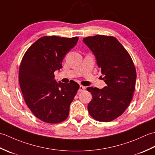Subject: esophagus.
<instances>
[{
	"label": "esophagus",
	"mask_w": 155,
	"mask_h": 155,
	"mask_svg": "<svg viewBox=\"0 0 155 155\" xmlns=\"http://www.w3.org/2000/svg\"><path fill=\"white\" fill-rule=\"evenodd\" d=\"M84 88H85L84 87L82 86V85H80V86H79V88H78V92H81V91H84Z\"/></svg>",
	"instance_id": "1"
}]
</instances>
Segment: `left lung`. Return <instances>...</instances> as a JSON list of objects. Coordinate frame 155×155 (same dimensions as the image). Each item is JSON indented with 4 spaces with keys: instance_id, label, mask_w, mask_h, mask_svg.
Instances as JSON below:
<instances>
[{
    "instance_id": "1",
    "label": "left lung",
    "mask_w": 155,
    "mask_h": 155,
    "mask_svg": "<svg viewBox=\"0 0 155 155\" xmlns=\"http://www.w3.org/2000/svg\"><path fill=\"white\" fill-rule=\"evenodd\" d=\"M83 42L93 52L107 84L102 89L87 88L93 96L88 104V113L97 120L111 121L123 114L132 101L135 67L126 49L114 37L96 35L84 38Z\"/></svg>"
}]
</instances>
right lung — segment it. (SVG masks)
<instances>
[{"label": "right lung", "mask_w": 155, "mask_h": 155, "mask_svg": "<svg viewBox=\"0 0 155 155\" xmlns=\"http://www.w3.org/2000/svg\"><path fill=\"white\" fill-rule=\"evenodd\" d=\"M78 40V37H41L29 47L22 59L18 78L23 97L35 116L45 123H58L68 116L79 84L74 81L57 83L54 72L62 68L66 54Z\"/></svg>", "instance_id": "right-lung-1"}]
</instances>
